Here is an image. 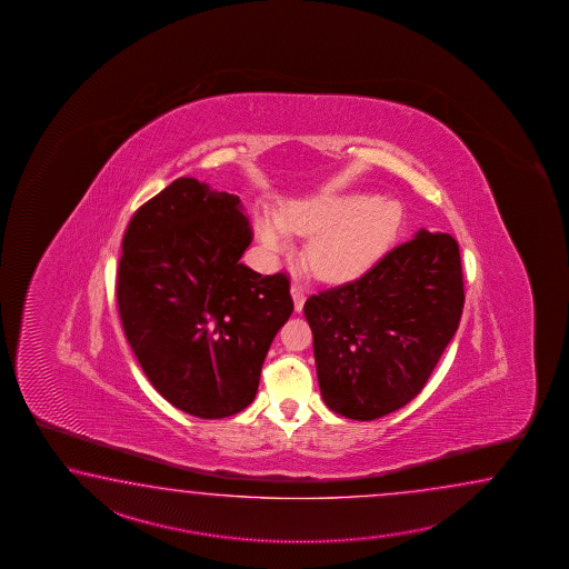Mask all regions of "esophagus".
<instances>
[{
    "label": "esophagus",
    "mask_w": 569,
    "mask_h": 569,
    "mask_svg": "<svg viewBox=\"0 0 569 569\" xmlns=\"http://www.w3.org/2000/svg\"><path fill=\"white\" fill-rule=\"evenodd\" d=\"M290 297H292L295 311H297V313H301L302 307H305V301H307L305 290H302L301 287H297V284H292V287H290Z\"/></svg>",
    "instance_id": "obj_1"
}]
</instances>
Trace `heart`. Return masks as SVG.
<instances>
[{
    "label": "heart",
    "mask_w": 569,
    "mask_h": 569,
    "mask_svg": "<svg viewBox=\"0 0 569 569\" xmlns=\"http://www.w3.org/2000/svg\"><path fill=\"white\" fill-rule=\"evenodd\" d=\"M399 201L372 194H319L292 201L279 213L258 209L254 230L270 254L292 248L290 233L311 236L305 262L326 282H348L366 274L387 254L402 228Z\"/></svg>",
    "instance_id": "obj_1"
}]
</instances>
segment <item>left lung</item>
Here are the masks:
<instances>
[{
  "label": "left lung",
  "mask_w": 569,
  "mask_h": 569,
  "mask_svg": "<svg viewBox=\"0 0 569 569\" xmlns=\"http://www.w3.org/2000/svg\"><path fill=\"white\" fill-rule=\"evenodd\" d=\"M463 309L458 242L421 230L362 279L305 302L323 402L375 421L411 402L456 336Z\"/></svg>",
  "instance_id": "left-lung-1"
}]
</instances>
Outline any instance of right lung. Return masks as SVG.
<instances>
[{"label":"right lung","instance_id":"obj_1","mask_svg":"<svg viewBox=\"0 0 569 569\" xmlns=\"http://www.w3.org/2000/svg\"><path fill=\"white\" fill-rule=\"evenodd\" d=\"M252 242L240 197L181 177L136 211L118 270V307L152 387L199 419L243 411L270 343L289 321L284 274L240 262Z\"/></svg>","mask_w":569,"mask_h":569}]
</instances>
